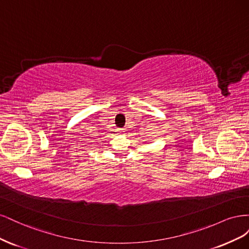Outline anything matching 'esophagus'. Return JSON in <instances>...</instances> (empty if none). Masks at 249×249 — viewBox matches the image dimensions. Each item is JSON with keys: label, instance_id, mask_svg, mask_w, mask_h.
Wrapping results in <instances>:
<instances>
[{"label": "esophagus", "instance_id": "esophagus-1", "mask_svg": "<svg viewBox=\"0 0 249 249\" xmlns=\"http://www.w3.org/2000/svg\"><path fill=\"white\" fill-rule=\"evenodd\" d=\"M123 132H124L123 130H119V133H123Z\"/></svg>", "mask_w": 249, "mask_h": 249}]
</instances>
